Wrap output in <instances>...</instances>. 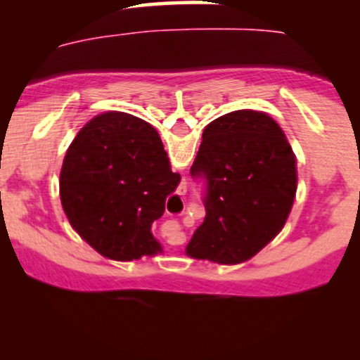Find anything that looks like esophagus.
<instances>
[{
	"mask_svg": "<svg viewBox=\"0 0 360 360\" xmlns=\"http://www.w3.org/2000/svg\"><path fill=\"white\" fill-rule=\"evenodd\" d=\"M181 189H186V186H184V188H181Z\"/></svg>",
	"mask_w": 360,
	"mask_h": 360,
	"instance_id": "1",
	"label": "esophagus"
}]
</instances>
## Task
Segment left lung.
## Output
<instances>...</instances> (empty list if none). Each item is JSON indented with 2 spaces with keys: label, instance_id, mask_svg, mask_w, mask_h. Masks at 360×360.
Instances as JSON below:
<instances>
[{
  "label": "left lung",
  "instance_id": "left-lung-1",
  "mask_svg": "<svg viewBox=\"0 0 360 360\" xmlns=\"http://www.w3.org/2000/svg\"><path fill=\"white\" fill-rule=\"evenodd\" d=\"M189 174L203 181L206 217L186 252L218 264L245 262L281 232L298 183L284 131L254 110L213 120Z\"/></svg>",
  "mask_w": 360,
  "mask_h": 360
}]
</instances>
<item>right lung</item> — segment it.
Returning <instances> with one entry per match:
<instances>
[{"label":"right lung","mask_w":360,"mask_h":360,"mask_svg":"<svg viewBox=\"0 0 360 360\" xmlns=\"http://www.w3.org/2000/svg\"><path fill=\"white\" fill-rule=\"evenodd\" d=\"M179 181L154 127L108 111L86 123L68 148L62 208L72 229L101 255L140 259L160 250L150 226L164 214Z\"/></svg>","instance_id":"add662e5"}]
</instances>
